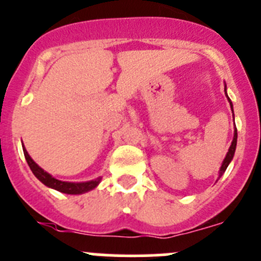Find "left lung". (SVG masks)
I'll list each match as a JSON object with an SVG mask.
<instances>
[{
	"label": "left lung",
	"mask_w": 261,
	"mask_h": 261,
	"mask_svg": "<svg viewBox=\"0 0 261 261\" xmlns=\"http://www.w3.org/2000/svg\"><path fill=\"white\" fill-rule=\"evenodd\" d=\"M224 91H225V95H226L227 101H229V103H230V108H231L232 115H234V110H232V102H231V100H230V98H229V96H227V92H226V85H225V87H224ZM237 141H238V131H237V127H235V130H234V138H232L231 145H230L229 150H227L226 156H225L223 164H221V166H220V170H219V179H220V177L223 176V174L225 172V170L227 169V166H229V164L231 163L232 158H234L235 149H237Z\"/></svg>",
	"instance_id": "1"
}]
</instances>
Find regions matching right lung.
I'll return each mask as SVG.
<instances>
[{
	"label": "right lung",
	"mask_w": 261,
	"mask_h": 261,
	"mask_svg": "<svg viewBox=\"0 0 261 261\" xmlns=\"http://www.w3.org/2000/svg\"><path fill=\"white\" fill-rule=\"evenodd\" d=\"M22 149H23L24 158H26V161L27 164H29L31 171L34 172L35 176H36L43 185L47 186V188L55 189V190L60 191V193L68 194V195H80V194H85L87 193V191L94 190L95 188H97L98 184H100L101 177H97V179L90 181H82V182H70V181H61L56 179V177H54L51 174H48L47 171H45L42 167L38 166L37 164L32 160L31 156L27 152V150L24 149L23 144H22Z\"/></svg>",
	"instance_id": "obj_1"
}]
</instances>
